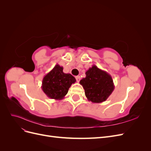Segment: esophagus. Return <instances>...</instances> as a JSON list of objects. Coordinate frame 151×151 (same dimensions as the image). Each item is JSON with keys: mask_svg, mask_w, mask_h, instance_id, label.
I'll return each mask as SVG.
<instances>
[{"mask_svg": "<svg viewBox=\"0 0 151 151\" xmlns=\"http://www.w3.org/2000/svg\"><path fill=\"white\" fill-rule=\"evenodd\" d=\"M76 79L77 82H78V83H79V82L80 80H81V77L80 76H77L76 77Z\"/></svg>", "mask_w": 151, "mask_h": 151, "instance_id": "34e87169", "label": "esophagus"}]
</instances>
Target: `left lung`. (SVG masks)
Here are the masks:
<instances>
[{
	"mask_svg": "<svg viewBox=\"0 0 151 151\" xmlns=\"http://www.w3.org/2000/svg\"><path fill=\"white\" fill-rule=\"evenodd\" d=\"M86 77L80 81L88 101L100 103L106 101L115 89L111 76L93 65L86 72Z\"/></svg>",
	"mask_w": 151,
	"mask_h": 151,
	"instance_id": "left-lung-1",
	"label": "left lung"
}]
</instances>
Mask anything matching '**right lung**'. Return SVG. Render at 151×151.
<instances>
[{"label":"right lung","instance_id":"1","mask_svg":"<svg viewBox=\"0 0 151 151\" xmlns=\"http://www.w3.org/2000/svg\"><path fill=\"white\" fill-rule=\"evenodd\" d=\"M76 82L74 76L65 74L63 72V67L57 64L44 76L42 89L48 98L61 100L67 94L71 85Z\"/></svg>","mask_w":151,"mask_h":151}]
</instances>
